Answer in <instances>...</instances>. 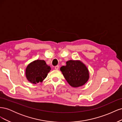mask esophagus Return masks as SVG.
I'll return each mask as SVG.
<instances>
[{"mask_svg":"<svg viewBox=\"0 0 122 122\" xmlns=\"http://www.w3.org/2000/svg\"><path fill=\"white\" fill-rule=\"evenodd\" d=\"M59 69V66H56L55 67V70H58Z\"/></svg>","mask_w":122,"mask_h":122,"instance_id":"34e87169","label":"esophagus"}]
</instances>
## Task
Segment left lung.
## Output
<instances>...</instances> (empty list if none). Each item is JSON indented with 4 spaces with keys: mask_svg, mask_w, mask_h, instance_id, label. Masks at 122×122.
Masks as SVG:
<instances>
[{
    "mask_svg": "<svg viewBox=\"0 0 122 122\" xmlns=\"http://www.w3.org/2000/svg\"><path fill=\"white\" fill-rule=\"evenodd\" d=\"M60 70L68 83L74 87L83 86L89 78L87 68L79 61H67L66 66H62Z\"/></svg>",
    "mask_w": 122,
    "mask_h": 122,
    "instance_id": "8db88e82",
    "label": "left lung"
}]
</instances>
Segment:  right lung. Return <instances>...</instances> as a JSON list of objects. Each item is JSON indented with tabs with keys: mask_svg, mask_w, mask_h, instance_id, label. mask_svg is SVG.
<instances>
[{
	"mask_svg": "<svg viewBox=\"0 0 122 122\" xmlns=\"http://www.w3.org/2000/svg\"><path fill=\"white\" fill-rule=\"evenodd\" d=\"M51 68L43 60H36L29 64L26 69L25 74L27 80L31 83L41 82L47 76Z\"/></svg>",
	"mask_w": 122,
	"mask_h": 122,
	"instance_id": "obj_1",
	"label": "right lung"
}]
</instances>
